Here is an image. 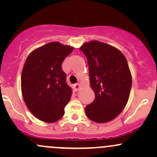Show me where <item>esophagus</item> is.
<instances>
[{
  "mask_svg": "<svg viewBox=\"0 0 157 157\" xmlns=\"http://www.w3.org/2000/svg\"><path fill=\"white\" fill-rule=\"evenodd\" d=\"M74 88H75V91H78L79 89H80V83L75 84V86H74Z\"/></svg>",
  "mask_w": 157,
  "mask_h": 157,
  "instance_id": "esophagus-1",
  "label": "esophagus"
}]
</instances>
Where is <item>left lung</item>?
<instances>
[{
    "label": "left lung",
    "instance_id": "8db88e82",
    "mask_svg": "<svg viewBox=\"0 0 157 157\" xmlns=\"http://www.w3.org/2000/svg\"><path fill=\"white\" fill-rule=\"evenodd\" d=\"M80 49L87 58L90 84L95 99L85 111L94 122H106L122 112L132 84L125 56L116 48L97 40L84 44Z\"/></svg>",
    "mask_w": 157,
    "mask_h": 157
}]
</instances>
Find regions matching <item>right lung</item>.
<instances>
[{
  "instance_id": "1",
  "label": "right lung",
  "mask_w": 157,
  "mask_h": 157,
  "mask_svg": "<svg viewBox=\"0 0 157 157\" xmlns=\"http://www.w3.org/2000/svg\"><path fill=\"white\" fill-rule=\"evenodd\" d=\"M73 49L52 42L27 57L21 76L22 94L27 108L40 120L55 122L63 116L72 91L61 65Z\"/></svg>"
}]
</instances>
